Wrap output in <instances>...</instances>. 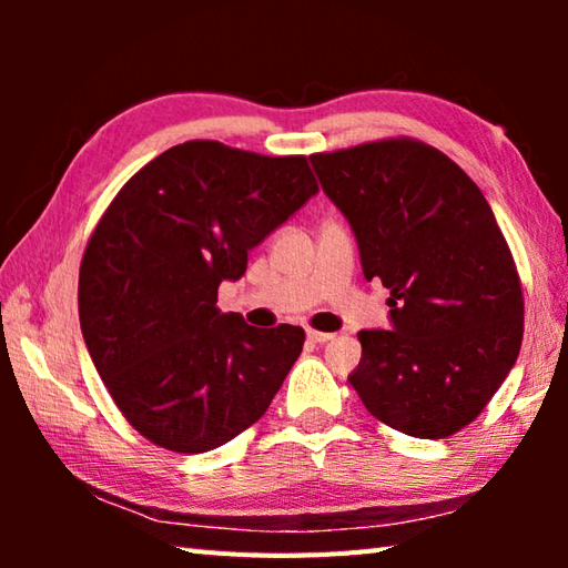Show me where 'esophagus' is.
Masks as SVG:
<instances>
[{"label":"esophagus","mask_w":568,"mask_h":568,"mask_svg":"<svg viewBox=\"0 0 568 568\" xmlns=\"http://www.w3.org/2000/svg\"><path fill=\"white\" fill-rule=\"evenodd\" d=\"M307 341L311 343H328L333 341V333H321V331H307Z\"/></svg>","instance_id":"1"}]
</instances>
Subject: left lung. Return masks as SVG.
<instances>
[{
    "label": "left lung",
    "instance_id": "left-lung-1",
    "mask_svg": "<svg viewBox=\"0 0 568 568\" xmlns=\"http://www.w3.org/2000/svg\"><path fill=\"white\" fill-rule=\"evenodd\" d=\"M311 162L351 223L365 281L390 291V331L358 333L351 386L400 434H456L501 388L524 338L521 281L491 205L454 160L418 140Z\"/></svg>",
    "mask_w": 568,
    "mask_h": 568
}]
</instances>
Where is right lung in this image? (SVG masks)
<instances>
[{
  "label": "right lung",
  "mask_w": 568,
  "mask_h": 568,
  "mask_svg": "<svg viewBox=\"0 0 568 568\" xmlns=\"http://www.w3.org/2000/svg\"><path fill=\"white\" fill-rule=\"evenodd\" d=\"M318 192L303 155L213 140L170 148L128 180L80 267V328L104 388L140 436L205 454L263 418L303 351L297 325L220 313L217 287Z\"/></svg>",
  "instance_id": "obj_1"
}]
</instances>
